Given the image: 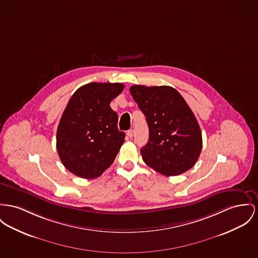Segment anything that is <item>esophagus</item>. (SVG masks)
I'll use <instances>...</instances> for the list:
<instances>
[{"label": "esophagus", "instance_id": "1", "mask_svg": "<svg viewBox=\"0 0 258 258\" xmlns=\"http://www.w3.org/2000/svg\"><path fill=\"white\" fill-rule=\"evenodd\" d=\"M133 136H134V131H133L132 129L128 130V131H127V138H128V139H132Z\"/></svg>", "mask_w": 258, "mask_h": 258}]
</instances>
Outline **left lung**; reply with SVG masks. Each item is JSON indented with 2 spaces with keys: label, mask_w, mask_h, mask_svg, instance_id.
I'll return each instance as SVG.
<instances>
[{
  "label": "left lung",
  "mask_w": 258,
  "mask_h": 258,
  "mask_svg": "<svg viewBox=\"0 0 258 258\" xmlns=\"http://www.w3.org/2000/svg\"><path fill=\"white\" fill-rule=\"evenodd\" d=\"M130 93L149 126V141L141 149L145 163L165 176L188 171L201 155L203 137L184 98L169 86L133 85Z\"/></svg>",
  "instance_id": "obj_1"
}]
</instances>
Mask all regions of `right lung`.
I'll use <instances>...</instances> for the list:
<instances>
[{
  "label": "right lung",
  "mask_w": 258,
  "mask_h": 258,
  "mask_svg": "<svg viewBox=\"0 0 258 258\" xmlns=\"http://www.w3.org/2000/svg\"><path fill=\"white\" fill-rule=\"evenodd\" d=\"M124 89L121 83H89L70 98L56 131L58 156L69 172L84 179L101 176L124 143L118 116L109 105Z\"/></svg>",
  "instance_id": "obj_1"
}]
</instances>
